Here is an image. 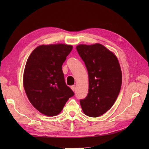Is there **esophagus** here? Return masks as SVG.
I'll return each instance as SVG.
<instances>
[{
  "label": "esophagus",
  "instance_id": "obj_1",
  "mask_svg": "<svg viewBox=\"0 0 149 149\" xmlns=\"http://www.w3.org/2000/svg\"><path fill=\"white\" fill-rule=\"evenodd\" d=\"M70 88H71V89H72L73 91H75V85L71 86H70Z\"/></svg>",
  "mask_w": 149,
  "mask_h": 149
}]
</instances>
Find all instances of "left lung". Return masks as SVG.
I'll return each instance as SVG.
<instances>
[{"instance_id":"1","label":"left lung","mask_w":149,"mask_h":149,"mask_svg":"<svg viewBox=\"0 0 149 149\" xmlns=\"http://www.w3.org/2000/svg\"><path fill=\"white\" fill-rule=\"evenodd\" d=\"M89 75V93L80 100L83 112L91 117L102 115L118 96L122 73L115 54L103 45H80L76 47Z\"/></svg>"}]
</instances>
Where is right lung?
<instances>
[{"mask_svg": "<svg viewBox=\"0 0 149 149\" xmlns=\"http://www.w3.org/2000/svg\"><path fill=\"white\" fill-rule=\"evenodd\" d=\"M71 45H40L32 52L25 68L23 86L32 105L42 113L53 116L62 111L74 93L66 85L62 65Z\"/></svg>", "mask_w": 149, "mask_h": 149, "instance_id": "add662e5", "label": "right lung"}]
</instances>
